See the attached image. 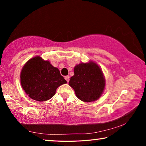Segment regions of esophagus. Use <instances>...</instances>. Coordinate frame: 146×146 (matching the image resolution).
Instances as JSON below:
<instances>
[{"instance_id": "obj_1", "label": "esophagus", "mask_w": 146, "mask_h": 146, "mask_svg": "<svg viewBox=\"0 0 146 146\" xmlns=\"http://www.w3.org/2000/svg\"><path fill=\"white\" fill-rule=\"evenodd\" d=\"M65 79H66V80L67 81V82L68 83L69 81H70V76H66Z\"/></svg>"}]
</instances>
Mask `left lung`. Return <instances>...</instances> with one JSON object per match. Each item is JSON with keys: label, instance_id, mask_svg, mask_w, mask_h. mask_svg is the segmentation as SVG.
<instances>
[{"label": "left lung", "instance_id": "obj_1", "mask_svg": "<svg viewBox=\"0 0 146 146\" xmlns=\"http://www.w3.org/2000/svg\"><path fill=\"white\" fill-rule=\"evenodd\" d=\"M69 85L78 98L90 102L97 100L102 95L106 80L99 66L90 61L79 64L74 68V75L71 77Z\"/></svg>", "mask_w": 146, "mask_h": 146}]
</instances>
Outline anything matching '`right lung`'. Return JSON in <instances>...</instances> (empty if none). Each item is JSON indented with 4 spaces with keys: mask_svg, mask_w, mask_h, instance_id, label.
I'll list each match as a JSON object with an SVG mask.
<instances>
[{
    "mask_svg": "<svg viewBox=\"0 0 146 146\" xmlns=\"http://www.w3.org/2000/svg\"><path fill=\"white\" fill-rule=\"evenodd\" d=\"M23 90L32 99L44 102L55 95L59 86L67 83L58 69L36 56L27 62L21 73Z\"/></svg>",
    "mask_w": 146,
    "mask_h": 146,
    "instance_id": "1",
    "label": "right lung"
}]
</instances>
